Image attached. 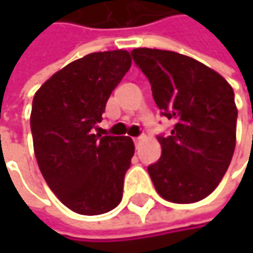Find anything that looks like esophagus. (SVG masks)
Returning <instances> with one entry per match:
<instances>
[{
	"label": "esophagus",
	"instance_id": "obj_1",
	"mask_svg": "<svg viewBox=\"0 0 253 253\" xmlns=\"http://www.w3.org/2000/svg\"><path fill=\"white\" fill-rule=\"evenodd\" d=\"M143 139H145V136H143V135H141V136H136V138H133V142H135V143H138V142L143 141Z\"/></svg>",
	"mask_w": 253,
	"mask_h": 253
}]
</instances>
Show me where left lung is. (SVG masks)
Listing matches in <instances>:
<instances>
[{
    "label": "left lung",
    "mask_w": 253,
    "mask_h": 253,
    "mask_svg": "<svg viewBox=\"0 0 253 253\" xmlns=\"http://www.w3.org/2000/svg\"><path fill=\"white\" fill-rule=\"evenodd\" d=\"M149 80L162 117L176 122L158 135L162 156L148 166L153 186L171 203L206 199L228 169L237 139L234 90L227 80L189 56L139 47L131 52Z\"/></svg>",
    "instance_id": "1"
}]
</instances>
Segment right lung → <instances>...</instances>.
<instances>
[{
    "label": "right lung",
    "instance_id": "obj_1",
    "mask_svg": "<svg viewBox=\"0 0 253 253\" xmlns=\"http://www.w3.org/2000/svg\"><path fill=\"white\" fill-rule=\"evenodd\" d=\"M129 67L126 50L90 53L54 73L35 94V156L47 186L74 212L98 215L121 203L133 142L92 129Z\"/></svg>",
    "mask_w": 253,
    "mask_h": 253
}]
</instances>
